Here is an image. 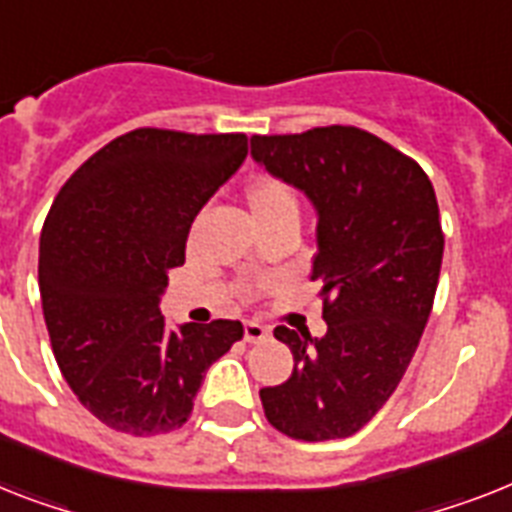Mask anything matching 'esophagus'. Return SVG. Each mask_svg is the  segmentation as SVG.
Returning a JSON list of instances; mask_svg holds the SVG:
<instances>
[{
    "label": "esophagus",
    "mask_w": 512,
    "mask_h": 512,
    "mask_svg": "<svg viewBox=\"0 0 512 512\" xmlns=\"http://www.w3.org/2000/svg\"><path fill=\"white\" fill-rule=\"evenodd\" d=\"M268 334L270 331L263 326V323H255V321L244 323V342L257 344V342H263V339H268Z\"/></svg>",
    "instance_id": "obj_1"
}]
</instances>
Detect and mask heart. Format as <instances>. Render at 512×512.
<instances>
[{"instance_id":"1","label":"heart","mask_w":512,"mask_h":512,"mask_svg":"<svg viewBox=\"0 0 512 512\" xmlns=\"http://www.w3.org/2000/svg\"><path fill=\"white\" fill-rule=\"evenodd\" d=\"M244 207L255 228L294 220L299 223V194L289 181L273 173H260L244 186Z\"/></svg>"}]
</instances>
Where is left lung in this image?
Returning <instances> with one entry per match:
<instances>
[{
	"label": "left lung",
	"mask_w": 512,
	"mask_h": 512,
	"mask_svg": "<svg viewBox=\"0 0 512 512\" xmlns=\"http://www.w3.org/2000/svg\"><path fill=\"white\" fill-rule=\"evenodd\" d=\"M252 157L318 210L326 334L276 326L289 381L260 389L265 418L299 442L344 439L384 407L434 307L444 234L434 186L413 157L355 126L252 136Z\"/></svg>",
	"instance_id": "left-lung-1"
}]
</instances>
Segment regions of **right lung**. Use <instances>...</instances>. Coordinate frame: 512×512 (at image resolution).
Returning <instances> with one entry per match:
<instances>
[{"mask_svg":"<svg viewBox=\"0 0 512 512\" xmlns=\"http://www.w3.org/2000/svg\"><path fill=\"white\" fill-rule=\"evenodd\" d=\"M244 134L136 128L65 181L41 228L39 289L54 360L86 410L131 436L189 421L239 321L178 331L160 313L168 273L207 199L247 157Z\"/></svg>","mask_w":512,"mask_h":512,"instance_id":"obj_1","label":"right lung"}]
</instances>
